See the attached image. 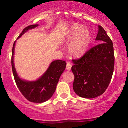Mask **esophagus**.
Masks as SVG:
<instances>
[{
    "label": "esophagus",
    "instance_id": "obj_1",
    "mask_svg": "<svg viewBox=\"0 0 128 128\" xmlns=\"http://www.w3.org/2000/svg\"><path fill=\"white\" fill-rule=\"evenodd\" d=\"M71 68H72V64H70V62H68V64H67L66 69H68V70H71Z\"/></svg>",
    "mask_w": 128,
    "mask_h": 128
}]
</instances>
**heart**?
<instances>
[{"mask_svg":"<svg viewBox=\"0 0 128 128\" xmlns=\"http://www.w3.org/2000/svg\"><path fill=\"white\" fill-rule=\"evenodd\" d=\"M65 41L69 43L68 51L71 56H82L88 50L91 41V34L84 26L73 24L67 32Z\"/></svg>","mask_w":128,"mask_h":128,"instance_id":"obj_1","label":"heart"}]
</instances>
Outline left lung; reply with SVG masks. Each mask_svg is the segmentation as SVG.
I'll list each match as a JSON object with an SVG mask.
<instances>
[{"label": "left lung", "instance_id": "left-lung-1", "mask_svg": "<svg viewBox=\"0 0 128 128\" xmlns=\"http://www.w3.org/2000/svg\"><path fill=\"white\" fill-rule=\"evenodd\" d=\"M96 41L99 44L78 59L72 60L73 88L79 96L94 98L100 96L109 86L114 66L112 41L102 26H98Z\"/></svg>", "mask_w": 128, "mask_h": 128}]
</instances>
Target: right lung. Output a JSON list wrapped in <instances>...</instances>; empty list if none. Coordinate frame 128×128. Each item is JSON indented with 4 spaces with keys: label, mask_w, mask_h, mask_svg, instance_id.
Instances as JSON below:
<instances>
[{
    "label": "right lung",
    "mask_w": 128,
    "mask_h": 128,
    "mask_svg": "<svg viewBox=\"0 0 128 128\" xmlns=\"http://www.w3.org/2000/svg\"><path fill=\"white\" fill-rule=\"evenodd\" d=\"M38 26V24L30 25L25 28L17 38L31 29H34ZM15 41L12 49V67L15 82L20 92L24 97L31 102L41 104L48 101L51 98L55 92L59 80L63 72L65 70L66 63L64 60H54L50 64L46 71L38 80L34 81H28L22 79L18 75L14 64L15 54Z\"/></svg>",
    "instance_id": "add662e5"
}]
</instances>
